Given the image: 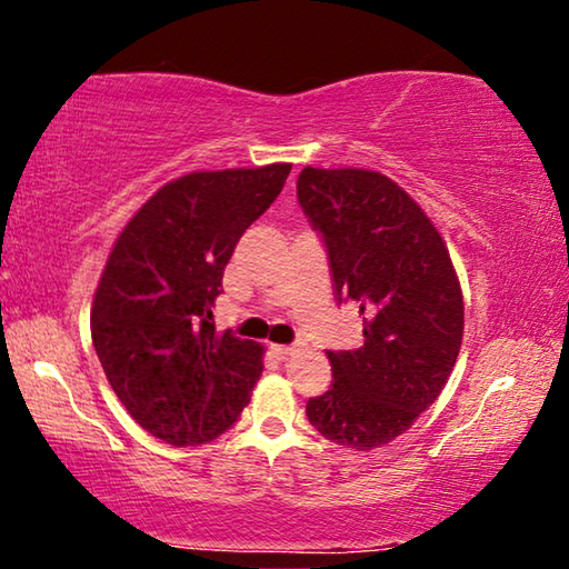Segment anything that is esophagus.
Here are the masks:
<instances>
[{"label":"esophagus","mask_w":569,"mask_h":569,"mask_svg":"<svg viewBox=\"0 0 569 569\" xmlns=\"http://www.w3.org/2000/svg\"><path fill=\"white\" fill-rule=\"evenodd\" d=\"M271 349H273V353L278 356V359H286V356H291L293 351L301 349V341H296V343H288V346H271Z\"/></svg>","instance_id":"1"}]
</instances>
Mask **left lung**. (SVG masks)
I'll list each match as a JSON object with an SVG mask.
<instances>
[{
  "mask_svg": "<svg viewBox=\"0 0 569 569\" xmlns=\"http://www.w3.org/2000/svg\"><path fill=\"white\" fill-rule=\"evenodd\" d=\"M296 190L323 240L336 301H356L363 316V343L329 351L333 381L308 399L306 417L336 445L369 451L445 389L465 333L461 288L437 228L381 172L303 168Z\"/></svg>",
  "mask_w": 569,
  "mask_h": 569,
  "instance_id": "left-lung-1",
  "label": "left lung"
}]
</instances>
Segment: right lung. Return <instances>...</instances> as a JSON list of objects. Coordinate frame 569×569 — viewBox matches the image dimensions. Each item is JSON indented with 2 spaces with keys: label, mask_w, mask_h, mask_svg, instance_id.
<instances>
[{
  "label": "right lung",
  "mask_w": 569,
  "mask_h": 569,
  "mask_svg": "<svg viewBox=\"0 0 569 569\" xmlns=\"http://www.w3.org/2000/svg\"><path fill=\"white\" fill-rule=\"evenodd\" d=\"M291 166L190 172L160 188L114 243L92 301V343L130 417L172 447L233 427L263 346L216 331L236 243L281 196Z\"/></svg>",
  "instance_id": "1"
}]
</instances>
